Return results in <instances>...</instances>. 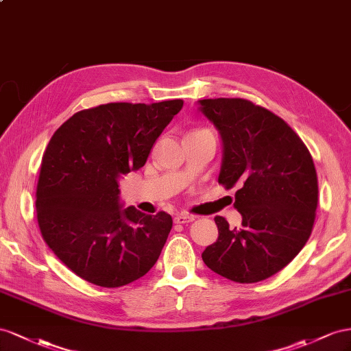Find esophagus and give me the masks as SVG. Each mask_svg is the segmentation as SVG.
Segmentation results:
<instances>
[{
	"instance_id": "34e87169",
	"label": "esophagus",
	"mask_w": 351,
	"mask_h": 351,
	"mask_svg": "<svg viewBox=\"0 0 351 351\" xmlns=\"http://www.w3.org/2000/svg\"><path fill=\"white\" fill-rule=\"evenodd\" d=\"M193 220H195V217L193 215H188V213H178L175 216L176 223H189V222H193Z\"/></svg>"
}]
</instances>
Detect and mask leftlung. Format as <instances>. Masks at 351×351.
Masks as SVG:
<instances>
[{
	"mask_svg": "<svg viewBox=\"0 0 351 351\" xmlns=\"http://www.w3.org/2000/svg\"><path fill=\"white\" fill-rule=\"evenodd\" d=\"M223 143L219 184L237 186L239 228L216 216V243L202 257L208 269L239 284L267 279L300 253L312 234L317 175L307 147L289 125L244 98L199 99Z\"/></svg>",
	"mask_w": 351,
	"mask_h": 351,
	"instance_id": "8db88e82",
	"label": "left lung"
}]
</instances>
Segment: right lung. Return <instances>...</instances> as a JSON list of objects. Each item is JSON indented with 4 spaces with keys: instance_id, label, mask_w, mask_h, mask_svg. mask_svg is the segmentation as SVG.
<instances>
[{
    "instance_id": "right-lung-1",
    "label": "right lung",
    "mask_w": 351,
    "mask_h": 351,
    "mask_svg": "<svg viewBox=\"0 0 351 351\" xmlns=\"http://www.w3.org/2000/svg\"><path fill=\"white\" fill-rule=\"evenodd\" d=\"M182 99L108 103L81 110L45 148L36 217L47 245L79 278L104 288L131 284L152 269L172 216L120 208L119 178L147 162Z\"/></svg>"
}]
</instances>
